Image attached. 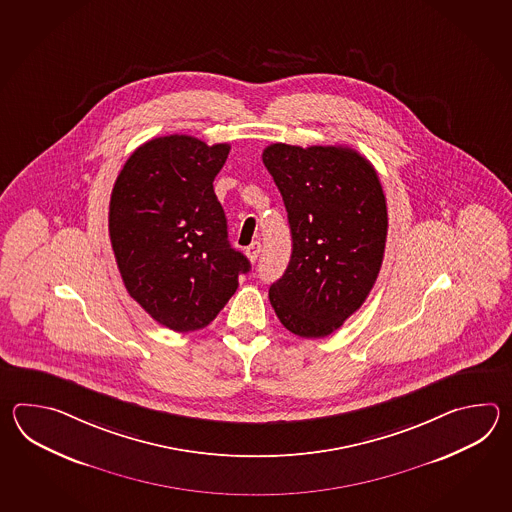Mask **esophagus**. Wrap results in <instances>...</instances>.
Returning <instances> with one entry per match:
<instances>
[{
    "label": "esophagus",
    "mask_w": 512,
    "mask_h": 512,
    "mask_svg": "<svg viewBox=\"0 0 512 512\" xmlns=\"http://www.w3.org/2000/svg\"><path fill=\"white\" fill-rule=\"evenodd\" d=\"M261 252V243L260 241H252L251 245L247 247V251H245V254H247V258L251 261L258 260V256H260Z\"/></svg>",
    "instance_id": "34e87169"
}]
</instances>
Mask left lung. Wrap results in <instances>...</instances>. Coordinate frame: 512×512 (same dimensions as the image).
Listing matches in <instances>:
<instances>
[{"mask_svg":"<svg viewBox=\"0 0 512 512\" xmlns=\"http://www.w3.org/2000/svg\"><path fill=\"white\" fill-rule=\"evenodd\" d=\"M287 210L293 254L269 300L291 333L322 338L337 331L381 271L388 210L373 164L348 146L263 150Z\"/></svg>","mask_w":512,"mask_h":512,"instance_id":"obj_1","label":"left lung"}]
</instances>
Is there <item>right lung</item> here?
<instances>
[{
  "instance_id": "right-lung-1",
  "label": "right lung",
  "mask_w": 512,
  "mask_h": 512,
  "mask_svg": "<svg viewBox=\"0 0 512 512\" xmlns=\"http://www.w3.org/2000/svg\"><path fill=\"white\" fill-rule=\"evenodd\" d=\"M230 144L168 135L144 142L120 170L109 201V240L131 298L161 326L207 327L251 261L230 247L214 179Z\"/></svg>"
}]
</instances>
